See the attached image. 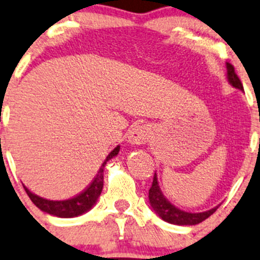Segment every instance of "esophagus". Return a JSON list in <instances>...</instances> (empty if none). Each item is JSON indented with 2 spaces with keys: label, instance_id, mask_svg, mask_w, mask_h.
<instances>
[{
  "label": "esophagus",
  "instance_id": "1",
  "mask_svg": "<svg viewBox=\"0 0 260 260\" xmlns=\"http://www.w3.org/2000/svg\"><path fill=\"white\" fill-rule=\"evenodd\" d=\"M128 142L131 144H136V146H141L144 144L148 138L151 137V132L149 128L144 124H135L128 132Z\"/></svg>",
  "mask_w": 260,
  "mask_h": 260
}]
</instances>
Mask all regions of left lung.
<instances>
[{
  "label": "left lung",
  "mask_w": 260,
  "mask_h": 260,
  "mask_svg": "<svg viewBox=\"0 0 260 260\" xmlns=\"http://www.w3.org/2000/svg\"><path fill=\"white\" fill-rule=\"evenodd\" d=\"M226 70H228L229 83L233 87H236V88L242 89L243 91V84L242 82H240L238 76H237L233 66L231 63H226ZM148 198L152 208L154 209V212L157 213L165 222L177 224V225H196V224L206 220L207 218L210 217L218 208V207H215V208L202 213H189L178 209L177 207H174L173 204L169 203L168 199H166V197L162 194V190L159 189L157 174L155 173L154 177H153L152 187L149 188Z\"/></svg>",
  "instance_id": "obj_1"
}]
</instances>
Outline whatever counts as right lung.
Instances as JSON below:
<instances>
[{"instance_id":"1","label":"right lung","mask_w":260,"mask_h":260,"mask_svg":"<svg viewBox=\"0 0 260 260\" xmlns=\"http://www.w3.org/2000/svg\"><path fill=\"white\" fill-rule=\"evenodd\" d=\"M118 152L119 146H117L113 151L109 153L107 159L105 160V163L100 168L97 176L92 180L91 184L83 192H81L80 194L73 197V198L64 199V201H50V199H45L42 197L34 194L26 187H24V190H26L29 199L34 202L35 206L38 207L41 210H43V212L61 218L77 217V215L88 212L94 206V203L97 202L98 197H100L103 189V167H105L107 160L118 154Z\"/></svg>"}]
</instances>
